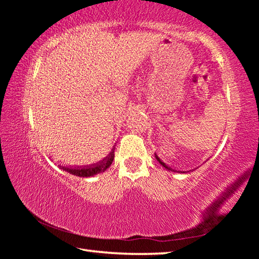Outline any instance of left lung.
<instances>
[{
  "instance_id": "left-lung-1",
  "label": "left lung",
  "mask_w": 259,
  "mask_h": 259,
  "mask_svg": "<svg viewBox=\"0 0 259 259\" xmlns=\"http://www.w3.org/2000/svg\"><path fill=\"white\" fill-rule=\"evenodd\" d=\"M155 157H156V160L160 162V164H161L162 166H164V168H165V169H168V170H171V171H175V170H172L171 168H170V166H168V165H166V164L164 163V162H163V161H162V160L160 159V157H159V156H157L156 154H155ZM178 172H179V171H178Z\"/></svg>"
}]
</instances>
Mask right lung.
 <instances>
[{
	"mask_svg": "<svg viewBox=\"0 0 259 259\" xmlns=\"http://www.w3.org/2000/svg\"><path fill=\"white\" fill-rule=\"evenodd\" d=\"M113 160H114V148L112 150V152L109 153V155H107L104 160H102L96 164H91V165H87V166H75V168H73V166L61 165L60 169H63V170H65V171L74 175V176L91 177V176H95V175H97V174L104 172L105 170H106L108 166L112 164Z\"/></svg>",
	"mask_w": 259,
	"mask_h": 259,
	"instance_id": "add662e5",
	"label": "right lung"
}]
</instances>
